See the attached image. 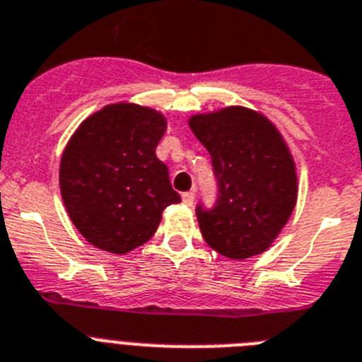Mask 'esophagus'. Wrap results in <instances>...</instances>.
<instances>
[{"mask_svg": "<svg viewBox=\"0 0 362 362\" xmlns=\"http://www.w3.org/2000/svg\"><path fill=\"white\" fill-rule=\"evenodd\" d=\"M182 200H184V204L191 206L195 202V191H186L184 195H182Z\"/></svg>", "mask_w": 362, "mask_h": 362, "instance_id": "1", "label": "esophagus"}]
</instances>
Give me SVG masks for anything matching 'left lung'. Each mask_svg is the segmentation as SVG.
Returning <instances> with one entry per match:
<instances>
[{"mask_svg":"<svg viewBox=\"0 0 362 362\" xmlns=\"http://www.w3.org/2000/svg\"><path fill=\"white\" fill-rule=\"evenodd\" d=\"M189 127L211 156L217 180L214 206L195 208L209 247L247 259L270 247L296 204V173L274 124L257 112L230 106L195 115Z\"/></svg>","mask_w":362,"mask_h":362,"instance_id":"8db88e82","label":"left lung"}]
</instances>
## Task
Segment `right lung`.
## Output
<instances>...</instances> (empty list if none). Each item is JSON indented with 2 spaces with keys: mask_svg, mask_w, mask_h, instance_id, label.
Here are the masks:
<instances>
[{
  "mask_svg": "<svg viewBox=\"0 0 362 362\" xmlns=\"http://www.w3.org/2000/svg\"><path fill=\"white\" fill-rule=\"evenodd\" d=\"M162 114L138 105L106 106L71 136L60 162V193L88 243L127 254L153 238L162 211L180 202L156 158Z\"/></svg>",
  "mask_w": 362,
  "mask_h": 362,
  "instance_id": "right-lung-1",
  "label": "right lung"
}]
</instances>
